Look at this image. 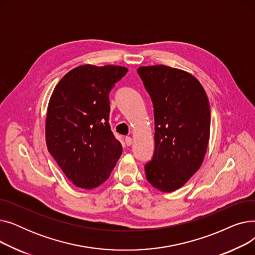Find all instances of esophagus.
Segmentation results:
<instances>
[{"mask_svg":"<svg viewBox=\"0 0 255 255\" xmlns=\"http://www.w3.org/2000/svg\"><path fill=\"white\" fill-rule=\"evenodd\" d=\"M125 142H126V144L129 146V145H131L132 144V138L130 137V136H127L126 138H125Z\"/></svg>","mask_w":255,"mask_h":255,"instance_id":"esophagus-1","label":"esophagus"}]
</instances>
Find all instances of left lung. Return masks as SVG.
I'll return each instance as SVG.
<instances>
[{"label": "left lung", "instance_id": "8db88e82", "mask_svg": "<svg viewBox=\"0 0 255 255\" xmlns=\"http://www.w3.org/2000/svg\"><path fill=\"white\" fill-rule=\"evenodd\" d=\"M137 72L151 96L155 153L144 166L156 189L172 192L202 166L210 138L211 112L205 89L191 73L165 65L141 66Z\"/></svg>", "mask_w": 255, "mask_h": 255}]
</instances>
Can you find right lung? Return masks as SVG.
Here are the masks:
<instances>
[{
	"instance_id": "add662e5",
	"label": "right lung",
	"mask_w": 255,
	"mask_h": 255,
	"mask_svg": "<svg viewBox=\"0 0 255 255\" xmlns=\"http://www.w3.org/2000/svg\"><path fill=\"white\" fill-rule=\"evenodd\" d=\"M127 71L123 66L86 64L65 74L53 89L45 119L46 146L78 188L103 184L122 154L109 124V94Z\"/></svg>"
}]
</instances>
